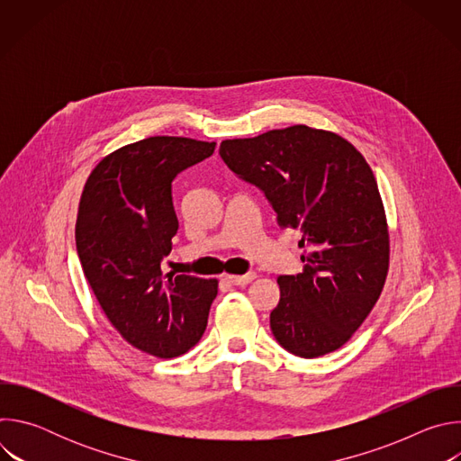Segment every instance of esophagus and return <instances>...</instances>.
Returning <instances> with one entry per match:
<instances>
[{"instance_id":"esophagus-1","label":"esophagus","mask_w":461,"mask_h":461,"mask_svg":"<svg viewBox=\"0 0 461 461\" xmlns=\"http://www.w3.org/2000/svg\"><path fill=\"white\" fill-rule=\"evenodd\" d=\"M255 279V274H246V276H224V281L237 285V286H244L248 283H251Z\"/></svg>"}]
</instances>
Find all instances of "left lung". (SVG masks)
<instances>
[{
  "instance_id": "8db88e82",
  "label": "left lung",
  "mask_w": 461,
  "mask_h": 461,
  "mask_svg": "<svg viewBox=\"0 0 461 461\" xmlns=\"http://www.w3.org/2000/svg\"><path fill=\"white\" fill-rule=\"evenodd\" d=\"M219 153L235 175L265 191L279 228L303 233L304 270L277 279L272 334L306 359L341 348L388 274V224L368 162L343 137L303 123L224 140Z\"/></svg>"
}]
</instances>
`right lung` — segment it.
Listing matches in <instances>:
<instances>
[{
    "instance_id": "add662e5",
    "label": "right lung",
    "mask_w": 461,
    "mask_h": 461,
    "mask_svg": "<svg viewBox=\"0 0 461 461\" xmlns=\"http://www.w3.org/2000/svg\"><path fill=\"white\" fill-rule=\"evenodd\" d=\"M215 142L149 137L104 157L84 185L77 249L84 276L118 334L171 359L203 338L219 281L162 270L178 230L171 182L212 157Z\"/></svg>"
}]
</instances>
